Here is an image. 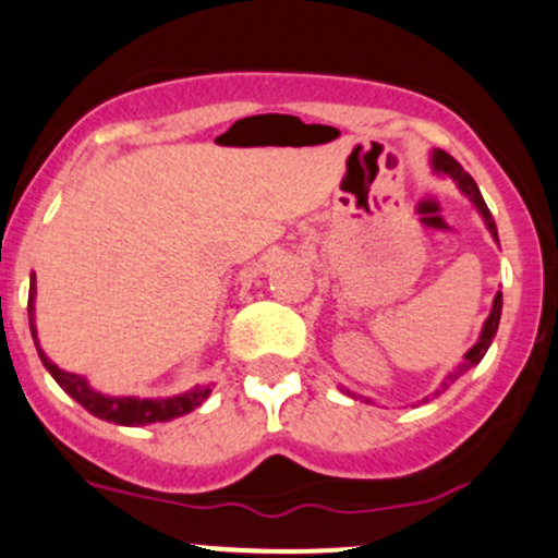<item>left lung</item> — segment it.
<instances>
[{"instance_id": "1", "label": "left lung", "mask_w": 558, "mask_h": 558, "mask_svg": "<svg viewBox=\"0 0 558 558\" xmlns=\"http://www.w3.org/2000/svg\"><path fill=\"white\" fill-rule=\"evenodd\" d=\"M430 170H434L436 175H447V178H452L454 183H458V189L463 191L465 196H469L471 205L476 207V213H478V215H482V220H484V226H487V231L493 233L495 242L500 244V239H497V226H495L493 213H489V207L484 205L482 191H478L476 181H473V178L469 175V172H465L463 167H460L458 161H454L452 157H449L447 151H441V148H434V151H430ZM500 314H502V292H497L495 301H493V308H489V316H487V319H484L482 332H478V340H476V343L471 345L469 351H465L463 364H460V367L454 369V373H449V375H447V380H445V386H441V391H445V388L449 386V383H454V380H458L460 375L469 373L471 367H476V364L482 362L484 353H487L489 345H493V340H495V335H497V325H500ZM343 391L349 393V397H353V393L349 391V388H343ZM441 391H436V393H441ZM364 399H367V397H364ZM367 401H373V399H367ZM423 401H428V399H423Z\"/></svg>"}]
</instances>
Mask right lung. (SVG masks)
Returning a JSON list of instances; mask_svg holds the SVG:
<instances>
[{
    "label": "right lung",
    "mask_w": 558,
    "mask_h": 558,
    "mask_svg": "<svg viewBox=\"0 0 558 558\" xmlns=\"http://www.w3.org/2000/svg\"><path fill=\"white\" fill-rule=\"evenodd\" d=\"M37 277H32V287H28V327H32L34 345H37V353L41 364L47 367V373L56 377L58 386L69 393L71 399L80 401L82 407L89 412V415L100 417V421H109L117 425H148V423H167L172 417H181L194 412L196 407L205 404V399L213 393L209 386H194L191 391L175 393V397L165 399H137V397H106V393L95 391L87 383V377L65 373V369L58 367L56 362L47 359V353L39 349L37 340Z\"/></svg>",
    "instance_id": "right-lung-1"
}]
</instances>
